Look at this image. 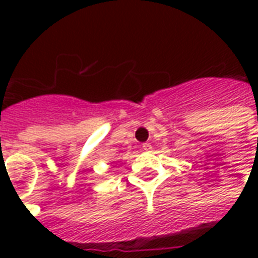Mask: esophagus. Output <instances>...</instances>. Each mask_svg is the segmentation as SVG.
<instances>
[{"instance_id":"1","label":"esophagus","mask_w":258,"mask_h":258,"mask_svg":"<svg viewBox=\"0 0 258 258\" xmlns=\"http://www.w3.org/2000/svg\"><path fill=\"white\" fill-rule=\"evenodd\" d=\"M142 149H143V151H151V150H153V146L150 145V143H143Z\"/></svg>"}]
</instances>
